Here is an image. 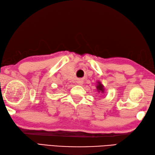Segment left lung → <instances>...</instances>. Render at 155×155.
Returning a JSON list of instances; mask_svg holds the SVG:
<instances>
[{
  "instance_id": "8db88e82",
  "label": "left lung",
  "mask_w": 155,
  "mask_h": 155,
  "mask_svg": "<svg viewBox=\"0 0 155 155\" xmlns=\"http://www.w3.org/2000/svg\"><path fill=\"white\" fill-rule=\"evenodd\" d=\"M97 91L98 92H101V93H104V85H103L100 81H97Z\"/></svg>"
}]
</instances>
